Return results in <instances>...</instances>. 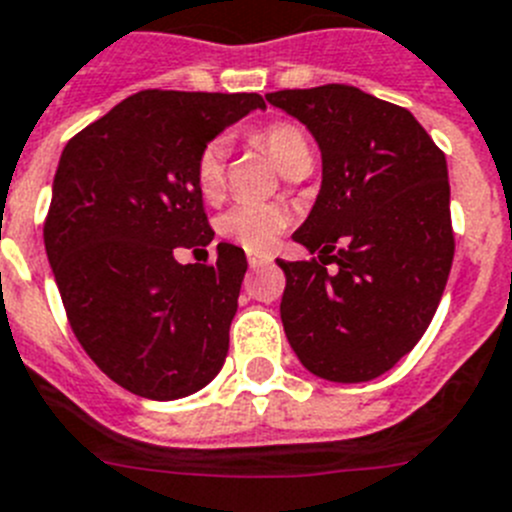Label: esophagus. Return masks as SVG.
<instances>
[{
  "instance_id": "1",
  "label": "esophagus",
  "mask_w": 512,
  "mask_h": 512,
  "mask_svg": "<svg viewBox=\"0 0 512 512\" xmlns=\"http://www.w3.org/2000/svg\"><path fill=\"white\" fill-rule=\"evenodd\" d=\"M247 260H250L252 270H257V267H262L270 262V255H255V252H250V257H247Z\"/></svg>"
}]
</instances>
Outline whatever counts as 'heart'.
<instances>
[{"label": "heart", "mask_w": 512, "mask_h": 512, "mask_svg": "<svg viewBox=\"0 0 512 512\" xmlns=\"http://www.w3.org/2000/svg\"><path fill=\"white\" fill-rule=\"evenodd\" d=\"M257 142L265 147L270 158L278 163L283 173L293 165L311 163V142L306 132L293 122H275L257 135ZM224 160H227V145L224 140L206 142L204 150L196 160V183L204 196H216L222 191ZM288 224V214L275 204H237L224 211L216 222L219 234L250 252H267L275 245L278 234Z\"/></svg>", "instance_id": "heart-1"}]
</instances>
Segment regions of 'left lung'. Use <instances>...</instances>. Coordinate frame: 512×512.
I'll return each instance as SVG.
<instances>
[{
    "label": "left lung",
    "mask_w": 512,
    "mask_h": 512,
    "mask_svg": "<svg viewBox=\"0 0 512 512\" xmlns=\"http://www.w3.org/2000/svg\"><path fill=\"white\" fill-rule=\"evenodd\" d=\"M265 99L321 150L319 196L293 232L319 260H278L285 336L316 377L375 380L416 347L444 296L454 260L446 158L408 109L357 86Z\"/></svg>",
    "instance_id": "left-lung-1"
}]
</instances>
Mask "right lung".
<instances>
[{"label":"right lung","mask_w":512,"mask_h":512,"mask_svg":"<svg viewBox=\"0 0 512 512\" xmlns=\"http://www.w3.org/2000/svg\"><path fill=\"white\" fill-rule=\"evenodd\" d=\"M260 94L140 91L78 132L53 178L45 252L68 321L104 375L150 400L206 388L229 349L247 273L242 247L181 265L214 239L196 160Z\"/></svg>","instance_id":"obj_1"}]
</instances>
